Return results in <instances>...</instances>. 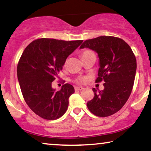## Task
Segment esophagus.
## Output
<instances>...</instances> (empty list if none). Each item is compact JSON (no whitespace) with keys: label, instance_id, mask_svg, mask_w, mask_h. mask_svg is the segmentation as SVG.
Instances as JSON below:
<instances>
[{"label":"esophagus","instance_id":"1","mask_svg":"<svg viewBox=\"0 0 151 151\" xmlns=\"http://www.w3.org/2000/svg\"><path fill=\"white\" fill-rule=\"evenodd\" d=\"M75 91H81V90L84 89V88L82 87H75Z\"/></svg>","mask_w":151,"mask_h":151}]
</instances>
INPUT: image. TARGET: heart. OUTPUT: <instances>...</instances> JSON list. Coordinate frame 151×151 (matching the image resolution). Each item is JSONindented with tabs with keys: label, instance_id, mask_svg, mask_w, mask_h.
Here are the masks:
<instances>
[{
	"label": "heart",
	"instance_id": "1",
	"mask_svg": "<svg viewBox=\"0 0 151 151\" xmlns=\"http://www.w3.org/2000/svg\"><path fill=\"white\" fill-rule=\"evenodd\" d=\"M91 53H93L91 50H85L83 52L81 56H85V55H87V54H89ZM88 80V77L87 76H79V77H78L77 78H76L75 82L77 83V84H85V83L87 82Z\"/></svg>",
	"mask_w": 151,
	"mask_h": 151
}]
</instances>
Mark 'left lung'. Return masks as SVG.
Instances as JSON below:
<instances>
[{
    "instance_id": "left-lung-1",
    "label": "left lung",
    "mask_w": 151,
    "mask_h": 151,
    "mask_svg": "<svg viewBox=\"0 0 151 151\" xmlns=\"http://www.w3.org/2000/svg\"><path fill=\"white\" fill-rule=\"evenodd\" d=\"M88 47L98 54L100 68L95 83L104 81V89L93 88L95 96L88 101L93 114L107 117L120 110L128 101L136 71L134 54L127 43L114 36H99L87 40L80 48Z\"/></svg>"
}]
</instances>
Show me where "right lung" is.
Listing matches in <instances>:
<instances>
[{
  "instance_id": "obj_1",
  "label": "right lung",
  "mask_w": 151,
  "mask_h": 151,
  "mask_svg": "<svg viewBox=\"0 0 151 151\" xmlns=\"http://www.w3.org/2000/svg\"><path fill=\"white\" fill-rule=\"evenodd\" d=\"M82 42L40 38L24 50L17 64L18 81L26 104L41 118L54 120L66 111L68 98L75 92L73 86L66 83L56 91L52 83L67 57Z\"/></svg>"
}]
</instances>
